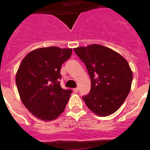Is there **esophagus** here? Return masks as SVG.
Returning a JSON list of instances; mask_svg holds the SVG:
<instances>
[{
	"label": "esophagus",
	"mask_w": 150,
	"mask_h": 150,
	"mask_svg": "<svg viewBox=\"0 0 150 150\" xmlns=\"http://www.w3.org/2000/svg\"><path fill=\"white\" fill-rule=\"evenodd\" d=\"M74 92H77L78 91H79V88H74Z\"/></svg>",
	"instance_id": "34e87169"
}]
</instances>
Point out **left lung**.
Returning a JSON list of instances; mask_svg holds the SVG:
<instances>
[{
	"label": "left lung",
	"instance_id": "1",
	"mask_svg": "<svg viewBox=\"0 0 150 150\" xmlns=\"http://www.w3.org/2000/svg\"><path fill=\"white\" fill-rule=\"evenodd\" d=\"M85 64L91 89L82 97L88 109L107 116L116 112L126 99L133 74L128 62L116 52L98 44L74 49Z\"/></svg>",
	"mask_w": 150,
	"mask_h": 150
}]
</instances>
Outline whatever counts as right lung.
<instances>
[{"label": "right lung", "mask_w": 150, "mask_h": 150, "mask_svg": "<svg viewBox=\"0 0 150 150\" xmlns=\"http://www.w3.org/2000/svg\"><path fill=\"white\" fill-rule=\"evenodd\" d=\"M71 54L72 49L40 48L21 62L16 76L18 94L25 107L40 120H55L65 109L72 90L61 87L60 71Z\"/></svg>", "instance_id": "obj_1"}]
</instances>
